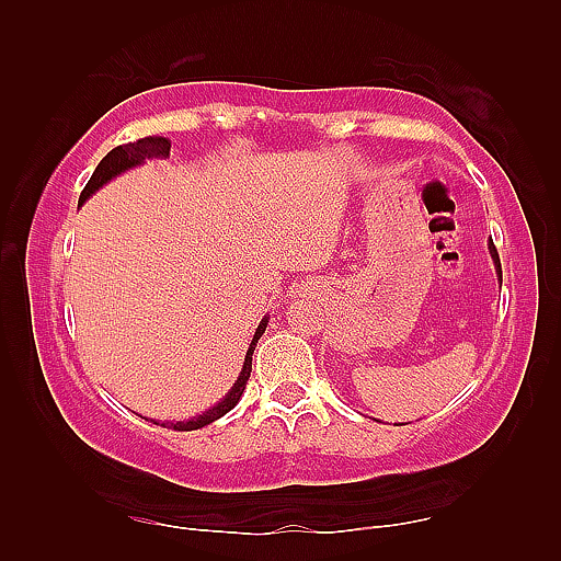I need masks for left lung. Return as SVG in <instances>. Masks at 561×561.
Returning a JSON list of instances; mask_svg holds the SVG:
<instances>
[{
    "label": "left lung",
    "mask_w": 561,
    "mask_h": 561,
    "mask_svg": "<svg viewBox=\"0 0 561 561\" xmlns=\"http://www.w3.org/2000/svg\"><path fill=\"white\" fill-rule=\"evenodd\" d=\"M486 248H490V255H492V262H494V270H496V279H499V287H502V262H499V253H496V248H494V243H492V238H490V243H486Z\"/></svg>",
    "instance_id": "obj_1"
}]
</instances>
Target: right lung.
Segmentation results:
<instances>
[{
	"instance_id": "right-lung-1",
	"label": "right lung",
	"mask_w": 561,
	"mask_h": 561,
	"mask_svg": "<svg viewBox=\"0 0 561 561\" xmlns=\"http://www.w3.org/2000/svg\"><path fill=\"white\" fill-rule=\"evenodd\" d=\"M169 153H171V141L165 139V137H145V139L129 141V145L115 147L113 151L105 153L103 161L96 165V171H93V175H91V181L87 183V187L81 190L79 207H81L83 202H87L91 195H96L105 183H111L113 178L123 175V173L129 171V169H137V165H141V163L149 161V159H169ZM267 323H270V316H265V318L260 320V325H257L255 335H253V342H250V347H248V352H245V362H243L241 374H238V378H236V383L231 386V390L226 392V396H224L217 404H214V408L205 410V412L197 414V416H190V420H183V422H161V426L178 428V432H195V428L207 426V424H211L214 420H219V416H224L226 412H231V410L236 408V404H238V400H241L243 390H245V383H248V378H250V371H253V352H255V344H257V340L262 337V332H265ZM145 420H147V416H145ZM151 422L159 424V420H151Z\"/></svg>"
}]
</instances>
